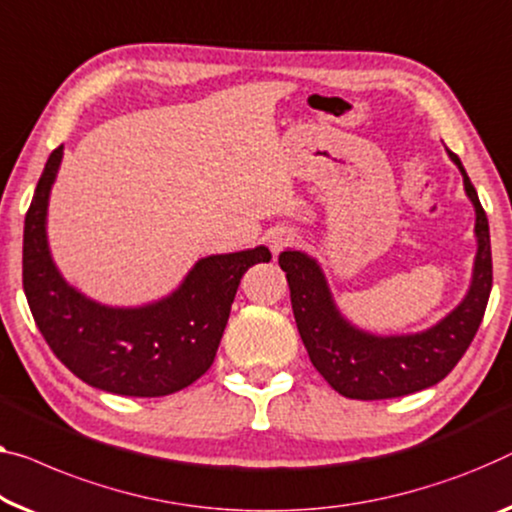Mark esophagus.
I'll return each instance as SVG.
<instances>
[{
	"label": "esophagus",
	"mask_w": 512,
	"mask_h": 512,
	"mask_svg": "<svg viewBox=\"0 0 512 512\" xmlns=\"http://www.w3.org/2000/svg\"><path fill=\"white\" fill-rule=\"evenodd\" d=\"M294 241H296V236L289 230H282V227H278V230H271L269 236H266V243H269V248L273 250V253H280L282 248L292 246Z\"/></svg>",
	"instance_id": "obj_1"
}]
</instances>
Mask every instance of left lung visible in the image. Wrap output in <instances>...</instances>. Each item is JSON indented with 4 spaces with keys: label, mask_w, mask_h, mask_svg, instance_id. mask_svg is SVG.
<instances>
[{
    "label": "left lung",
    "mask_w": 512,
    "mask_h": 512,
    "mask_svg": "<svg viewBox=\"0 0 512 512\" xmlns=\"http://www.w3.org/2000/svg\"><path fill=\"white\" fill-rule=\"evenodd\" d=\"M448 156L460 167L464 190L474 202L478 253L474 278L464 301L432 329L391 338L358 331L335 308L329 285L315 259L299 250H285L278 257L280 269L287 273L294 319L310 361L333 391L345 398H402L439 384L467 352L483 322L492 292L490 225L460 158L453 151H448Z\"/></svg>",
    "instance_id": "8db88e82"
}]
</instances>
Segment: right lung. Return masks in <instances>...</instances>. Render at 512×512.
<instances>
[{
  "instance_id": "obj_1",
  "label": "right lung",
  "mask_w": 512,
  "mask_h": 512,
  "mask_svg": "<svg viewBox=\"0 0 512 512\" xmlns=\"http://www.w3.org/2000/svg\"><path fill=\"white\" fill-rule=\"evenodd\" d=\"M64 147L52 151L25 216L22 287L38 331L85 384L101 391L160 398L193 384L211 368L239 282L269 262L259 246L200 259L181 287L144 308H108L59 276L45 239V213Z\"/></svg>"
}]
</instances>
